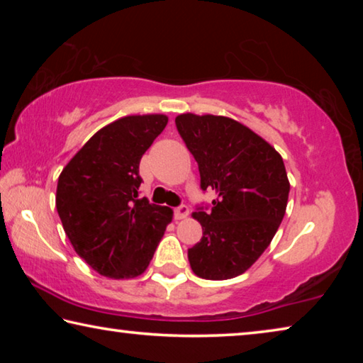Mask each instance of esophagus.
Instances as JSON below:
<instances>
[{"label":"esophagus","instance_id":"1","mask_svg":"<svg viewBox=\"0 0 363 363\" xmlns=\"http://www.w3.org/2000/svg\"><path fill=\"white\" fill-rule=\"evenodd\" d=\"M189 216V208L186 206V205H181V206H177L176 210H174V218L177 219V220H181V219H186Z\"/></svg>","mask_w":363,"mask_h":363}]
</instances>
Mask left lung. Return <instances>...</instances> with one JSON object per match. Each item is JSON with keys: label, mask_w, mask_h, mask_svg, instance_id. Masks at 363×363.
<instances>
[{"label": "left lung", "mask_w": 363, "mask_h": 363, "mask_svg": "<svg viewBox=\"0 0 363 363\" xmlns=\"http://www.w3.org/2000/svg\"><path fill=\"white\" fill-rule=\"evenodd\" d=\"M176 128L199 163L200 187L213 189L211 210L192 216L203 237L189 248L194 274L227 280L257 261L285 216L290 181L280 153L242 123L182 113Z\"/></svg>", "instance_id": "1"}]
</instances>
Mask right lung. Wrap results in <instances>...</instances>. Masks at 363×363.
Returning <instances> with one entry per match:
<instances>
[{"label": "right lung", "instance_id": "1", "mask_svg": "<svg viewBox=\"0 0 363 363\" xmlns=\"http://www.w3.org/2000/svg\"><path fill=\"white\" fill-rule=\"evenodd\" d=\"M168 123L167 115L123 116L97 131L57 182L56 208L77 255L108 279H134L149 267L168 206L139 199V163Z\"/></svg>", "mask_w": 363, "mask_h": 363}]
</instances>
